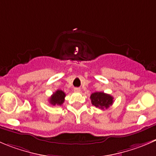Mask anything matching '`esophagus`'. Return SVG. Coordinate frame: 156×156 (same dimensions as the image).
I'll return each instance as SVG.
<instances>
[{"label": "esophagus", "instance_id": "34e87169", "mask_svg": "<svg viewBox=\"0 0 156 156\" xmlns=\"http://www.w3.org/2000/svg\"><path fill=\"white\" fill-rule=\"evenodd\" d=\"M74 92H76V93H80V88H74Z\"/></svg>", "mask_w": 156, "mask_h": 156}]
</instances>
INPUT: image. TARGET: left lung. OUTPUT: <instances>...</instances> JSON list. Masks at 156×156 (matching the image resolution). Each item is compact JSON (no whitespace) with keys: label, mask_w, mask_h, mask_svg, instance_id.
<instances>
[{"label":"left lung","mask_w":156,"mask_h":156,"mask_svg":"<svg viewBox=\"0 0 156 156\" xmlns=\"http://www.w3.org/2000/svg\"><path fill=\"white\" fill-rule=\"evenodd\" d=\"M90 99L93 106L101 109H108L113 103V97L103 92H96L92 93Z\"/></svg>","instance_id":"1"}]
</instances>
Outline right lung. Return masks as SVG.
Returning a JSON list of instances; mask_svg holds the SVG:
<instances>
[{"label": "right lung", "instance_id": "right-lung-1", "mask_svg": "<svg viewBox=\"0 0 156 156\" xmlns=\"http://www.w3.org/2000/svg\"><path fill=\"white\" fill-rule=\"evenodd\" d=\"M65 96H66V94H65L64 92L60 90H58L55 93H53V95L50 96L49 102H50V104L53 105V106H55V105L61 106L63 103V102H64Z\"/></svg>", "mask_w": 156, "mask_h": 156}]
</instances>
